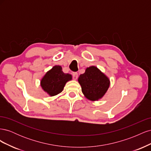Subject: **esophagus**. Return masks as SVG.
Returning a JSON list of instances; mask_svg holds the SVG:
<instances>
[{"label":"esophagus","instance_id":"esophagus-1","mask_svg":"<svg viewBox=\"0 0 151 151\" xmlns=\"http://www.w3.org/2000/svg\"><path fill=\"white\" fill-rule=\"evenodd\" d=\"M72 77H73V79L74 80H76L77 78H78V74H77V72H73Z\"/></svg>","mask_w":151,"mask_h":151}]
</instances>
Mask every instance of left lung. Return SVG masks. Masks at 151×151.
Instances as JSON below:
<instances>
[{"instance_id": "left-lung-1", "label": "left lung", "mask_w": 151, "mask_h": 151, "mask_svg": "<svg viewBox=\"0 0 151 151\" xmlns=\"http://www.w3.org/2000/svg\"><path fill=\"white\" fill-rule=\"evenodd\" d=\"M78 82L84 96L93 101L101 99L110 85L109 79L96 66L86 68L84 74L79 76Z\"/></svg>"}]
</instances>
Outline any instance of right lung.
Returning <instances> with one entry per match:
<instances>
[{"mask_svg":"<svg viewBox=\"0 0 151 151\" xmlns=\"http://www.w3.org/2000/svg\"><path fill=\"white\" fill-rule=\"evenodd\" d=\"M72 78V75L63 72L60 65H55L42 77L40 85L45 92L54 96L62 92L65 84Z\"/></svg>","mask_w":151,"mask_h":151,"instance_id":"obj_1","label":"right lung"}]
</instances>
